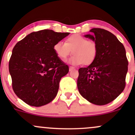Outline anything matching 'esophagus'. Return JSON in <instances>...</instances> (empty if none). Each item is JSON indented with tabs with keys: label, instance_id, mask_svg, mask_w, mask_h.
Instances as JSON below:
<instances>
[{
	"label": "esophagus",
	"instance_id": "1",
	"mask_svg": "<svg viewBox=\"0 0 135 135\" xmlns=\"http://www.w3.org/2000/svg\"><path fill=\"white\" fill-rule=\"evenodd\" d=\"M75 69H74V67H72V66H70L69 67V71L70 72H71V71H72L73 70H74Z\"/></svg>",
	"mask_w": 135,
	"mask_h": 135
}]
</instances>
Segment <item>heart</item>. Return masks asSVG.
<instances>
[{
    "label": "heart",
    "instance_id": "obj_1",
    "mask_svg": "<svg viewBox=\"0 0 135 135\" xmlns=\"http://www.w3.org/2000/svg\"><path fill=\"white\" fill-rule=\"evenodd\" d=\"M54 51L60 60H66L71 52L74 55L70 58L69 63L72 65H88L93 63L98 55L97 44L82 35L74 34L66 38L65 43L58 42L53 46Z\"/></svg>",
    "mask_w": 135,
    "mask_h": 135
}]
</instances>
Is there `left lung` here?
Listing matches in <instances>:
<instances>
[{
  "instance_id": "1",
  "label": "left lung",
  "mask_w": 135,
  "mask_h": 135,
  "mask_svg": "<svg viewBox=\"0 0 135 135\" xmlns=\"http://www.w3.org/2000/svg\"><path fill=\"white\" fill-rule=\"evenodd\" d=\"M85 35L97 44L98 55L93 63L79 69L77 88L91 103L104 105L114 100L125 88L128 61L123 44L114 34L92 28Z\"/></svg>"
}]
</instances>
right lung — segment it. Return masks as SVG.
<instances>
[{"label": "right lung", "mask_w": 135, "mask_h": 135, "mask_svg": "<svg viewBox=\"0 0 135 135\" xmlns=\"http://www.w3.org/2000/svg\"><path fill=\"white\" fill-rule=\"evenodd\" d=\"M69 33L52 30L32 32L14 47L9 63L13 89L28 105L43 106L56 96L60 80L69 69L53 46Z\"/></svg>", "instance_id": "obj_1"}]
</instances>
